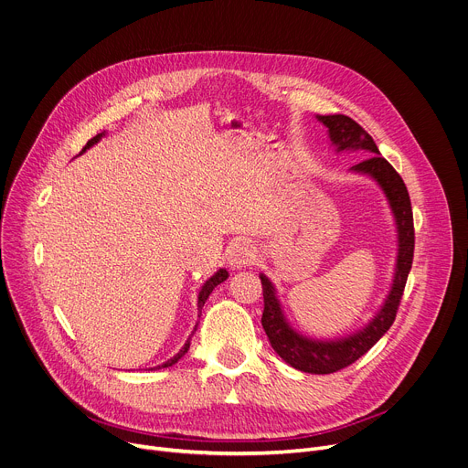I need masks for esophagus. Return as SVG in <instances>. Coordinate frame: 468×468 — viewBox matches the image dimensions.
<instances>
[{"label":"esophagus","instance_id":"34e87169","mask_svg":"<svg viewBox=\"0 0 468 468\" xmlns=\"http://www.w3.org/2000/svg\"><path fill=\"white\" fill-rule=\"evenodd\" d=\"M256 261L254 244L246 239H239L231 244L228 252V263L231 269H244L250 267Z\"/></svg>","mask_w":468,"mask_h":468}]
</instances>
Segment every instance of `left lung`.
Here are the masks:
<instances>
[{
	"mask_svg": "<svg viewBox=\"0 0 468 468\" xmlns=\"http://www.w3.org/2000/svg\"><path fill=\"white\" fill-rule=\"evenodd\" d=\"M318 120L329 130V137L336 146V152L367 150L372 154L361 164L354 165L352 171L368 175L380 184L393 210L399 235V254L389 295L380 308V313L368 322V325L350 336H342L336 340H316L299 335L286 322L271 280L265 274H260L265 304L261 325L269 336L272 350L297 370L310 372V375H331V372L345 368L365 356L393 325L414 260V218L407 186H404L400 175L391 167V164L382 158L377 143L372 141V137L359 123L345 114L318 116Z\"/></svg>",
	"mask_w": 468,
	"mask_h": 468,
	"instance_id": "1",
	"label": "left lung"
}]
</instances>
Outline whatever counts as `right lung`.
Returning <instances> with one entry per match:
<instances>
[{"mask_svg":"<svg viewBox=\"0 0 468 468\" xmlns=\"http://www.w3.org/2000/svg\"><path fill=\"white\" fill-rule=\"evenodd\" d=\"M101 137H103V133H98L96 137L90 139V141L86 143V146L82 148V152H84L86 148H90V146L96 144V143H98ZM82 152H80V154H82ZM228 276H229V274H228V271H226V269H220V271H218L216 274H212V276L207 280V282H205V284H203V288H201V292H199V297H197V308H199V310L203 308V304H205V301L208 299V295L212 293V290H214L218 284H222ZM196 329H197V327H196ZM196 329H194V331H196ZM190 340H192V338L186 340V345L182 346V350H180V352H178L175 357H171L169 361H165L164 365H158V367H155V368H165V367H173V365H175V363H176V361H178V359H180V357H182L186 352H188V348H190Z\"/></svg>","mask_w":468,"mask_h":468,"instance_id":"obj_1","label":"right lung"}]
</instances>
